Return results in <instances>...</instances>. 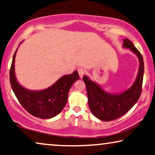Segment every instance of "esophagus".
Segmentation results:
<instances>
[{
  "label": "esophagus",
  "instance_id": "1",
  "mask_svg": "<svg viewBox=\"0 0 155 155\" xmlns=\"http://www.w3.org/2000/svg\"><path fill=\"white\" fill-rule=\"evenodd\" d=\"M78 74H79V77L80 78H82L84 77V74H85V70L84 68H78Z\"/></svg>",
  "mask_w": 155,
  "mask_h": 155
}]
</instances>
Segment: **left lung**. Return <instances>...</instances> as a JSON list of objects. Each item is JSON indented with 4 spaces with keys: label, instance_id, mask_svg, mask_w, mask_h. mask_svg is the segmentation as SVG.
I'll return each mask as SVG.
<instances>
[{
    "label": "left lung",
    "instance_id": "1",
    "mask_svg": "<svg viewBox=\"0 0 155 155\" xmlns=\"http://www.w3.org/2000/svg\"><path fill=\"white\" fill-rule=\"evenodd\" d=\"M122 47L129 48L137 55L140 63L137 77L129 89L121 93L112 94L104 91L87 76L85 75L83 77L86 85L90 109L94 116L103 121L114 120L125 114L137 102L141 94L144 74L142 55L128 39H124Z\"/></svg>",
    "mask_w": 155,
    "mask_h": 155
}]
</instances>
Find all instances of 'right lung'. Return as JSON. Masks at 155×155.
<instances>
[{
	"label": "right lung",
	"instance_id": "add662e5",
	"mask_svg": "<svg viewBox=\"0 0 155 155\" xmlns=\"http://www.w3.org/2000/svg\"><path fill=\"white\" fill-rule=\"evenodd\" d=\"M17 50L18 48L14 54L10 70L11 86L17 100L33 116L42 119L56 116L65 107L71 86L79 78L78 71L64 75L48 88L41 91H30L18 84L15 77V63Z\"/></svg>",
	"mask_w": 155,
	"mask_h": 155
}]
</instances>
